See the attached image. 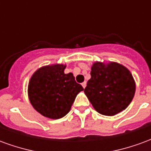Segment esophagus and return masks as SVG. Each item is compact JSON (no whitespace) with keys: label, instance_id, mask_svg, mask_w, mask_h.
Masks as SVG:
<instances>
[{"label":"esophagus","instance_id":"1","mask_svg":"<svg viewBox=\"0 0 151 151\" xmlns=\"http://www.w3.org/2000/svg\"><path fill=\"white\" fill-rule=\"evenodd\" d=\"M82 87H83V88H85L86 86V82H82Z\"/></svg>","mask_w":151,"mask_h":151}]
</instances>
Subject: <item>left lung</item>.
Wrapping results in <instances>:
<instances>
[{
    "label": "left lung",
    "instance_id": "left-lung-1",
    "mask_svg": "<svg viewBox=\"0 0 151 151\" xmlns=\"http://www.w3.org/2000/svg\"><path fill=\"white\" fill-rule=\"evenodd\" d=\"M91 78L84 89L86 97L99 113L115 116L132 102L136 84L126 67L116 62H95Z\"/></svg>",
    "mask_w": 151,
    "mask_h": 151
}]
</instances>
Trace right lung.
<instances>
[{
  "label": "right lung",
  "instance_id": "right-lung-1",
  "mask_svg": "<svg viewBox=\"0 0 151 151\" xmlns=\"http://www.w3.org/2000/svg\"><path fill=\"white\" fill-rule=\"evenodd\" d=\"M65 65L55 64L37 69L28 84L31 105L42 116L60 119L70 111L77 95L84 89L72 73H65Z\"/></svg>",
  "mask_w": 151,
  "mask_h": 151
}]
</instances>
